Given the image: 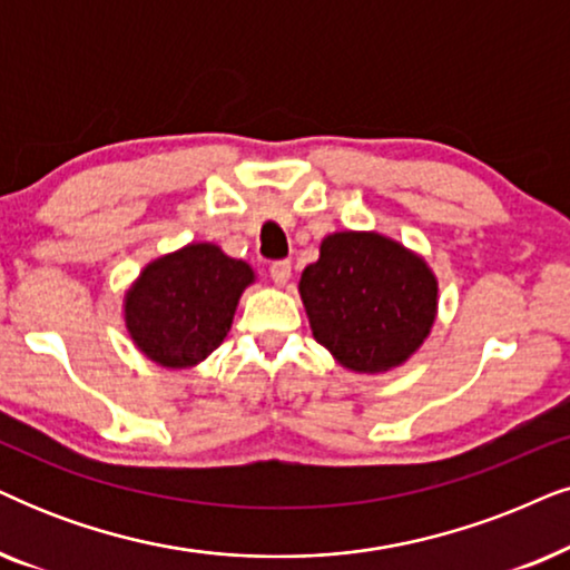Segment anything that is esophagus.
I'll use <instances>...</instances> for the list:
<instances>
[{
	"mask_svg": "<svg viewBox=\"0 0 570 570\" xmlns=\"http://www.w3.org/2000/svg\"><path fill=\"white\" fill-rule=\"evenodd\" d=\"M269 275L277 285H287V279H291V275H293V264L287 262V258H283V262H272Z\"/></svg>",
	"mask_w": 570,
	"mask_h": 570,
	"instance_id": "esophagus-1",
	"label": "esophagus"
}]
</instances>
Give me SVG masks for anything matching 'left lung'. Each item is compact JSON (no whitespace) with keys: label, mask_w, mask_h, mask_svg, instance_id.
Masks as SVG:
<instances>
[{"label":"left lung","mask_w":570,"mask_h":570,"mask_svg":"<svg viewBox=\"0 0 570 570\" xmlns=\"http://www.w3.org/2000/svg\"><path fill=\"white\" fill-rule=\"evenodd\" d=\"M298 291L316 343L353 372L401 366L438 314V279L424 258L380 233L327 235Z\"/></svg>","instance_id":"1"}]
</instances>
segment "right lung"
Returning <instances> with one entry per match:
<instances>
[{
	"instance_id": "add662e5",
	"label": "right lung",
	"mask_w": 570,
	"mask_h": 570,
	"mask_svg": "<svg viewBox=\"0 0 570 570\" xmlns=\"http://www.w3.org/2000/svg\"><path fill=\"white\" fill-rule=\"evenodd\" d=\"M254 269L212 243L161 256L125 295V324L151 361L186 368L204 361L230 332L240 293Z\"/></svg>"
}]
</instances>
